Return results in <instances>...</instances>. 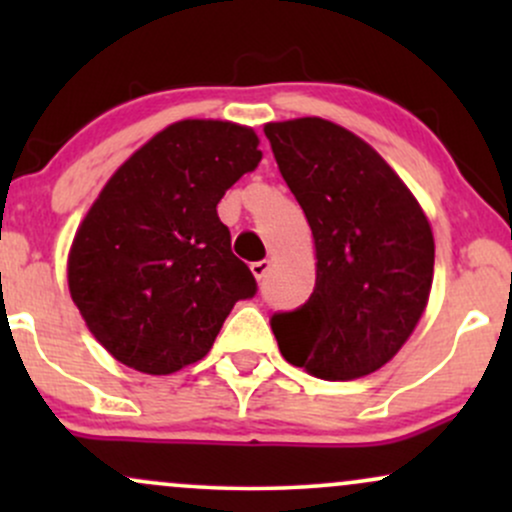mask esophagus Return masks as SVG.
<instances>
[{"mask_svg": "<svg viewBox=\"0 0 512 512\" xmlns=\"http://www.w3.org/2000/svg\"><path fill=\"white\" fill-rule=\"evenodd\" d=\"M250 272L255 274V279L260 281V279H264V274L269 272V260H260V262H252L250 264Z\"/></svg>", "mask_w": 512, "mask_h": 512, "instance_id": "esophagus-1", "label": "esophagus"}]
</instances>
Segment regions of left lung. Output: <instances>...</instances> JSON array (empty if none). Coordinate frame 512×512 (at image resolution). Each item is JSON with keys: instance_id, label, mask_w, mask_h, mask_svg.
Masks as SVG:
<instances>
[{"instance_id": "8db88e82", "label": "left lung", "mask_w": 512, "mask_h": 512, "mask_svg": "<svg viewBox=\"0 0 512 512\" xmlns=\"http://www.w3.org/2000/svg\"><path fill=\"white\" fill-rule=\"evenodd\" d=\"M281 178L315 238V289L272 315L281 356L322 380L383 368L424 313L433 233L419 202L349 129L301 117L264 127Z\"/></svg>"}]
</instances>
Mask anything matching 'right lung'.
Here are the masks:
<instances>
[{
  "label": "right lung",
  "instance_id": "obj_1",
  "mask_svg": "<svg viewBox=\"0 0 512 512\" xmlns=\"http://www.w3.org/2000/svg\"><path fill=\"white\" fill-rule=\"evenodd\" d=\"M257 144L233 122H175L93 202L69 252V291L120 363L149 375L197 363L233 305L257 293L216 214L228 187L262 161Z\"/></svg>",
  "mask_w": 512,
  "mask_h": 512
}]
</instances>
